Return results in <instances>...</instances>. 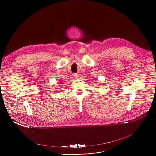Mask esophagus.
I'll return each mask as SVG.
<instances>
[{
    "instance_id": "1",
    "label": "esophagus",
    "mask_w": 156,
    "mask_h": 156,
    "mask_svg": "<svg viewBox=\"0 0 156 156\" xmlns=\"http://www.w3.org/2000/svg\"><path fill=\"white\" fill-rule=\"evenodd\" d=\"M73 76L74 77H75L76 79H77L79 77V74L77 73H74L73 74Z\"/></svg>"
}]
</instances>
